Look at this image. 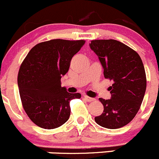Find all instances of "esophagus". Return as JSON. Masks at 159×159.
<instances>
[{
    "instance_id": "esophagus-1",
    "label": "esophagus",
    "mask_w": 159,
    "mask_h": 159,
    "mask_svg": "<svg viewBox=\"0 0 159 159\" xmlns=\"http://www.w3.org/2000/svg\"><path fill=\"white\" fill-rule=\"evenodd\" d=\"M84 98L88 102H94V101H95V98H94L89 97V96H87V95H84Z\"/></svg>"
}]
</instances>
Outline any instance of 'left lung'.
Listing matches in <instances>:
<instances>
[{"label": "left lung", "mask_w": 159, "mask_h": 159, "mask_svg": "<svg viewBox=\"0 0 159 159\" xmlns=\"http://www.w3.org/2000/svg\"><path fill=\"white\" fill-rule=\"evenodd\" d=\"M89 45L98 57L105 78L113 81L111 99L99 98L104 111L94 121L106 129H119L134 118L143 101L146 90L143 63L135 51L116 40H94Z\"/></svg>", "instance_id": "obj_1"}]
</instances>
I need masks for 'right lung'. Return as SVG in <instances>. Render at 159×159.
Returning a JSON list of instances; mask_svg holds the SVG:
<instances>
[{
    "label": "right lung",
    "mask_w": 159,
    "mask_h": 159,
    "mask_svg": "<svg viewBox=\"0 0 159 159\" xmlns=\"http://www.w3.org/2000/svg\"><path fill=\"white\" fill-rule=\"evenodd\" d=\"M84 40L54 39L36 44L22 62L17 76L22 105L29 118L44 129L60 127L68 120L70 102L81 98L61 85L71 58Z\"/></svg>",
    "instance_id": "obj_1"
}]
</instances>
